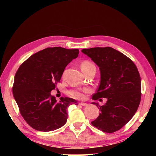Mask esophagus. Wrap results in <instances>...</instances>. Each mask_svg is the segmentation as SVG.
Listing matches in <instances>:
<instances>
[{"instance_id": "obj_1", "label": "esophagus", "mask_w": 156, "mask_h": 156, "mask_svg": "<svg viewBox=\"0 0 156 156\" xmlns=\"http://www.w3.org/2000/svg\"><path fill=\"white\" fill-rule=\"evenodd\" d=\"M79 105H82V106H83V107H87L88 105L87 104L85 103V102H80V103H79Z\"/></svg>"}]
</instances>
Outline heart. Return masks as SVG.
Segmentation results:
<instances>
[{"mask_svg":"<svg viewBox=\"0 0 156 156\" xmlns=\"http://www.w3.org/2000/svg\"><path fill=\"white\" fill-rule=\"evenodd\" d=\"M92 67H94L93 63H91L90 61H88V60H84V61L82 62L80 64V68L82 71H83V73L85 72L87 70H88L89 69H90ZM89 89L87 88H84L83 89H72V90H70L68 92V94L71 97L73 98L76 99H82L84 98V93H86V92H88Z\"/></svg>","mask_w":156,"mask_h":156,"instance_id":"1","label":"heart"}]
</instances>
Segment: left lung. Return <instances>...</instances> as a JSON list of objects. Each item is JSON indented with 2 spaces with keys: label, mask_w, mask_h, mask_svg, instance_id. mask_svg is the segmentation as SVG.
I'll return each instance as SVG.
<instances>
[{
  "label": "left lung",
  "mask_w": 156,
  "mask_h": 156,
  "mask_svg": "<svg viewBox=\"0 0 156 156\" xmlns=\"http://www.w3.org/2000/svg\"><path fill=\"white\" fill-rule=\"evenodd\" d=\"M82 52L90 57L100 71V85L92 99H107L102 106L92 102L100 113L91 125L106 133L118 131L133 118L140 102L138 69L129 58L112 47L83 49Z\"/></svg>",
  "instance_id": "1"
}]
</instances>
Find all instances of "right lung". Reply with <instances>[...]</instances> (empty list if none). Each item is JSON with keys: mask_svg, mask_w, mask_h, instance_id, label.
<instances>
[{"mask_svg": "<svg viewBox=\"0 0 156 156\" xmlns=\"http://www.w3.org/2000/svg\"><path fill=\"white\" fill-rule=\"evenodd\" d=\"M79 50L48 47L22 63L14 77L13 95L24 120L33 129L50 131L59 129L67 119V107L77 101L61 97L58 102L51 95L65 69L76 58Z\"/></svg>", "mask_w": 156, "mask_h": 156, "instance_id": "add662e5", "label": "right lung"}]
</instances>
